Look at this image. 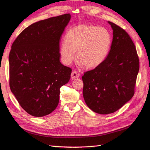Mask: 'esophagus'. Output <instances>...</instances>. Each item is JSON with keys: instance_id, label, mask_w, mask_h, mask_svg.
Segmentation results:
<instances>
[{"instance_id": "1", "label": "esophagus", "mask_w": 150, "mask_h": 150, "mask_svg": "<svg viewBox=\"0 0 150 150\" xmlns=\"http://www.w3.org/2000/svg\"><path fill=\"white\" fill-rule=\"evenodd\" d=\"M79 76H80V75H79V74L78 73V72H76L75 71L72 72V73H71V79H74L78 78Z\"/></svg>"}]
</instances>
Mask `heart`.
<instances>
[{
  "mask_svg": "<svg viewBox=\"0 0 150 150\" xmlns=\"http://www.w3.org/2000/svg\"><path fill=\"white\" fill-rule=\"evenodd\" d=\"M111 43V35L102 27L79 25L68 30L61 44L59 53L62 62L71 64L76 58L88 68L99 66L107 57Z\"/></svg>",
  "mask_w": 150,
  "mask_h": 150,
  "instance_id": "1",
  "label": "heart"
}]
</instances>
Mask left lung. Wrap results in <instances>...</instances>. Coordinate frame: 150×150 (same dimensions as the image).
Instances as JSON below:
<instances>
[{
  "instance_id": "1",
  "label": "left lung",
  "mask_w": 150,
  "mask_h": 150,
  "mask_svg": "<svg viewBox=\"0 0 150 150\" xmlns=\"http://www.w3.org/2000/svg\"><path fill=\"white\" fill-rule=\"evenodd\" d=\"M108 23L113 30L110 52L102 64L82 77L85 103L101 115L116 111L132 98L139 69L137 49L128 34Z\"/></svg>"
}]
</instances>
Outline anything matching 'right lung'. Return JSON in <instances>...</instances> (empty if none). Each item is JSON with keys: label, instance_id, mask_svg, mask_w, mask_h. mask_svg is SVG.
<instances>
[{"label": "right lung", "instance_id": "obj_1", "mask_svg": "<svg viewBox=\"0 0 150 150\" xmlns=\"http://www.w3.org/2000/svg\"><path fill=\"white\" fill-rule=\"evenodd\" d=\"M70 13L31 24L13 42L8 57L9 85L21 106L35 117L51 113L58 105L60 88L72 69L60 62L59 40Z\"/></svg>", "mask_w": 150, "mask_h": 150}]
</instances>
